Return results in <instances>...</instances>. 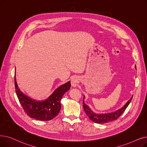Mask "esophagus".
<instances>
[{
    "mask_svg": "<svg viewBox=\"0 0 147 147\" xmlns=\"http://www.w3.org/2000/svg\"><path fill=\"white\" fill-rule=\"evenodd\" d=\"M79 82L78 78L76 77V76H74V77H73L71 79V84L73 87L77 86L78 85Z\"/></svg>",
    "mask_w": 147,
    "mask_h": 147,
    "instance_id": "esophagus-1",
    "label": "esophagus"
}]
</instances>
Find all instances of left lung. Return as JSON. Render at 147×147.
Masks as SVG:
<instances>
[{
  "label": "left lung",
  "mask_w": 147,
  "mask_h": 147,
  "mask_svg": "<svg viewBox=\"0 0 147 147\" xmlns=\"http://www.w3.org/2000/svg\"><path fill=\"white\" fill-rule=\"evenodd\" d=\"M136 68V67H135ZM133 96L131 97V98L125 104V105L121 107V109L116 111L114 112H111L107 113H95L89 107L88 105H86L84 102V98L85 96L84 97V100H83V105H84V109L87 115L88 116L89 118L93 122L97 123V124H105L110 122V121H112L114 120L117 119L125 111L127 106L130 104V101H131Z\"/></svg>",
  "instance_id": "left-lung-1"
}]
</instances>
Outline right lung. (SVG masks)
I'll list each match as a JSON object with an SVG mask.
<instances>
[{
  "label": "right lung",
  "mask_w": 147,
  "mask_h": 147,
  "mask_svg": "<svg viewBox=\"0 0 147 147\" xmlns=\"http://www.w3.org/2000/svg\"><path fill=\"white\" fill-rule=\"evenodd\" d=\"M14 83L17 96L24 112L29 117L40 121H49L58 115L61 108V98L71 86V82L68 81L56 89L46 100L37 101L27 96L20 90L16 82V74Z\"/></svg>",
  "instance_id": "1"
}]
</instances>
